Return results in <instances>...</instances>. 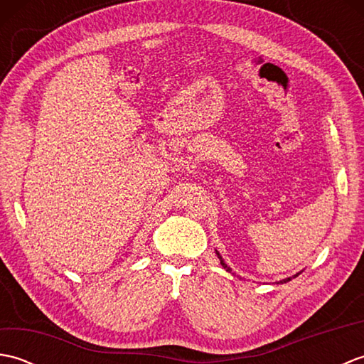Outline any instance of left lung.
Instances as JSON below:
<instances>
[{"mask_svg":"<svg viewBox=\"0 0 364 364\" xmlns=\"http://www.w3.org/2000/svg\"><path fill=\"white\" fill-rule=\"evenodd\" d=\"M215 253H218V257H219V259H220V264L223 266V269H227L228 272H231V269H230V267L225 264V261L222 259V257H220V255H219V252H215ZM297 275H299V274H296V275H294V277H297ZM289 280H292V277H289V278H284V280H282L280 283H286V282H289Z\"/></svg>","mask_w":364,"mask_h":364,"instance_id":"8db88e82","label":"left lung"}]
</instances>
